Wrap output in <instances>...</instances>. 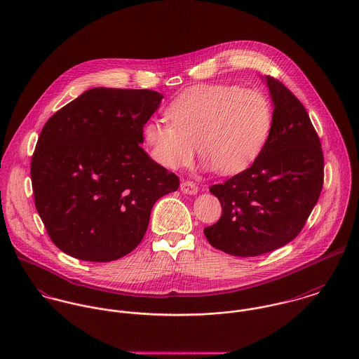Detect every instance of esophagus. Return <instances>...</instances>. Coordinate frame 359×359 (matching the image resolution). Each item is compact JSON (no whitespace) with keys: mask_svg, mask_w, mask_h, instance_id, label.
<instances>
[{"mask_svg":"<svg viewBox=\"0 0 359 359\" xmlns=\"http://www.w3.org/2000/svg\"><path fill=\"white\" fill-rule=\"evenodd\" d=\"M181 191L184 194H188V195H196L199 188L198 185L194 182V181H189V180H185L181 182Z\"/></svg>","mask_w":359,"mask_h":359,"instance_id":"34e87169","label":"esophagus"}]
</instances>
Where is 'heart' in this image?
I'll use <instances>...</instances> for the list:
<instances>
[{
  "instance_id": "heart-1",
  "label": "heart",
  "mask_w": 359,
  "mask_h": 359,
  "mask_svg": "<svg viewBox=\"0 0 359 359\" xmlns=\"http://www.w3.org/2000/svg\"><path fill=\"white\" fill-rule=\"evenodd\" d=\"M171 123L151 120L144 141L154 163L168 170L194 160L196 144L208 168L222 174L246 170L269 137L273 110L268 97L253 88L232 84L196 86L167 107Z\"/></svg>"
}]
</instances>
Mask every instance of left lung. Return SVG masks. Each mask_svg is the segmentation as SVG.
Instances as JSON below:
<instances>
[{"label":"left lung","mask_w":359,"mask_h":359,"mask_svg":"<svg viewBox=\"0 0 359 359\" xmlns=\"http://www.w3.org/2000/svg\"><path fill=\"white\" fill-rule=\"evenodd\" d=\"M265 81L273 102L265 147L249 168L210 188L222 214L205 228V239L231 256H261L292 242L323 187V154L306 107L279 80Z\"/></svg>","instance_id":"obj_1"}]
</instances>
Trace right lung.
Returning a JSON list of instances; mask_svg holds the SVG:
<instances>
[{
  "instance_id": "obj_1",
  "label": "right lung",
  "mask_w": 359,
  "mask_h": 359,
  "mask_svg": "<svg viewBox=\"0 0 359 359\" xmlns=\"http://www.w3.org/2000/svg\"><path fill=\"white\" fill-rule=\"evenodd\" d=\"M163 95L93 88L48 118L32 157L34 205L53 245L69 256L109 262L142 241L156 201L180 178L141 148Z\"/></svg>"
}]
</instances>
